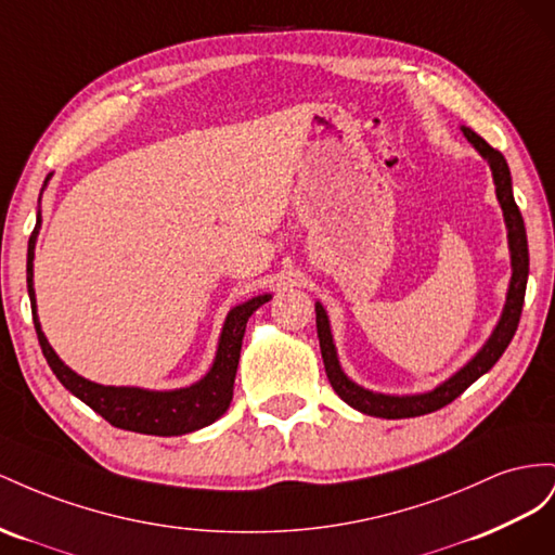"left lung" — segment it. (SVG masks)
<instances>
[{"instance_id":"obj_1","label":"left lung","mask_w":555,"mask_h":555,"mask_svg":"<svg viewBox=\"0 0 555 555\" xmlns=\"http://www.w3.org/2000/svg\"><path fill=\"white\" fill-rule=\"evenodd\" d=\"M463 134L467 141H472L474 149H477L493 169V179H495V193L500 199V207L504 211L506 220V230H509V248H512V283H509V295H506V305L502 311V319L495 327L493 335L486 341L481 351L474 356L467 365L453 374L449 382L441 384L439 388L423 392V395H406V398H392V395H382V392H370L365 388L356 386L351 378H348L337 360L335 344H332L330 335V323L327 315L321 305H315V327H319V341H321V356H323V365L325 374L330 378V386L335 388L339 398L351 404L353 409L362 411L367 416L376 418H414L423 414H433V411L451 404L457 395H463L481 374H486L490 367L495 365L500 356L506 351V346L514 339L516 327L520 321V311H524V299H526V283H528V236H526V225H524V216H520L516 199L512 193V173L509 167H506L504 155L493 149L490 144L469 128H463Z\"/></svg>"}]
</instances>
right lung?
<instances>
[{
  "mask_svg": "<svg viewBox=\"0 0 555 555\" xmlns=\"http://www.w3.org/2000/svg\"><path fill=\"white\" fill-rule=\"evenodd\" d=\"M39 225H41V216L27 244V293H29L31 311H35L31 260H35V242H37ZM264 302H269V295L253 297L246 305L234 307L228 313L223 335H220V344H218V353L209 374L195 386L169 390V392L92 384L88 378L72 372L65 362L55 356L51 344L43 337L41 325L37 321V311H35V327H37V337H39L43 358L49 362L53 374L60 378V384L65 386L72 395H76L78 400L86 402L92 411H98L104 421H108L114 427H120V430L173 437V435L199 430V427L209 425L225 414L232 400L234 374H236V365H240L246 321L250 319V313L258 307H262Z\"/></svg>",
  "mask_w": 555,
  "mask_h": 555,
  "instance_id": "right-lung-1",
  "label": "right lung"
}]
</instances>
